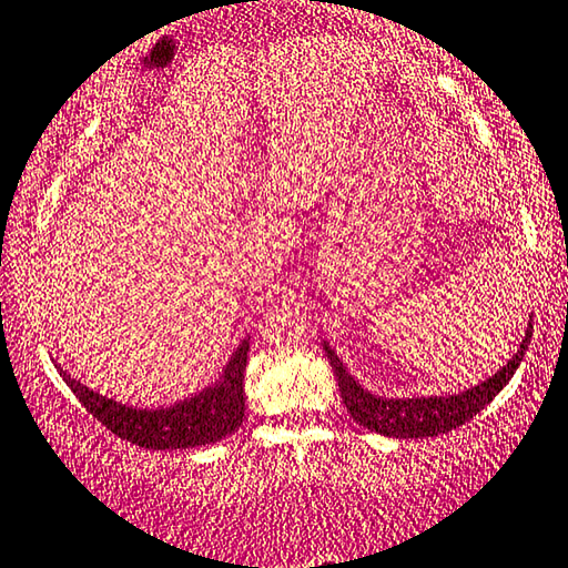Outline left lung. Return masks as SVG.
<instances>
[{
    "label": "left lung",
    "instance_id": "1",
    "mask_svg": "<svg viewBox=\"0 0 568 568\" xmlns=\"http://www.w3.org/2000/svg\"><path fill=\"white\" fill-rule=\"evenodd\" d=\"M530 335H534V325L528 322L526 337H523L518 353L513 355L508 365H503L493 378L477 383V386L462 390V394L414 398H383L371 394V390H365L361 383L353 378L351 371L345 368L343 361H339L333 347H329V343H322V347H325L327 361L337 375L343 404L347 406V412H351L357 424L375 434L394 436V439H424V436H436L457 429V426L483 412V408L505 388V383L513 378V373L518 371L523 355L528 351Z\"/></svg>",
    "mask_w": 568,
    "mask_h": 568
}]
</instances>
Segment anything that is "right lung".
Masks as SVG:
<instances>
[{
	"label": "right lung",
	"instance_id": "right-lung-1",
	"mask_svg": "<svg viewBox=\"0 0 568 568\" xmlns=\"http://www.w3.org/2000/svg\"><path fill=\"white\" fill-rule=\"evenodd\" d=\"M248 339H241L223 373L213 386H207L195 396L178 400L172 406L136 408L121 400L95 394L83 386L58 365L60 375L73 390L75 398L89 408L93 418L111 429L121 439L144 449H190L203 444L221 442L239 429L246 412V394H243V373H246Z\"/></svg>",
	"mask_w": 568,
	"mask_h": 568
}]
</instances>
